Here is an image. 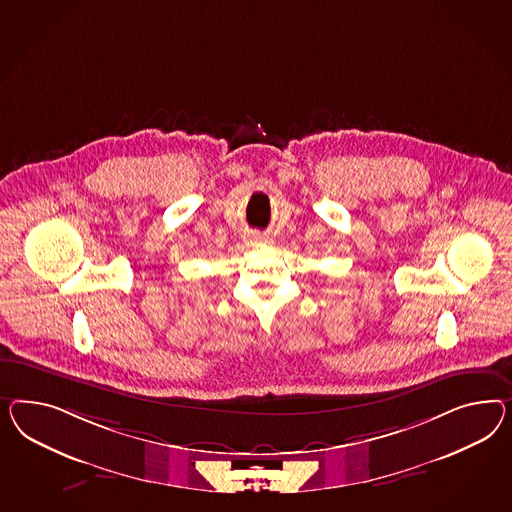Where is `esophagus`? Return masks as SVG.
Wrapping results in <instances>:
<instances>
[{
  "instance_id": "34e87169",
  "label": "esophagus",
  "mask_w": 512,
  "mask_h": 512,
  "mask_svg": "<svg viewBox=\"0 0 512 512\" xmlns=\"http://www.w3.org/2000/svg\"><path fill=\"white\" fill-rule=\"evenodd\" d=\"M251 244H255V246H266V244H270V240H268L266 236L257 235L251 238Z\"/></svg>"
}]
</instances>
